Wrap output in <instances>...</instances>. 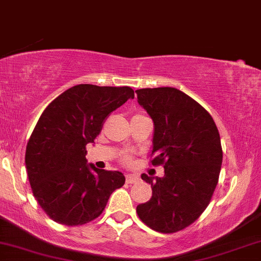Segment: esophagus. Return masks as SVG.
Wrapping results in <instances>:
<instances>
[{
  "instance_id": "34e87169",
  "label": "esophagus",
  "mask_w": 261,
  "mask_h": 261,
  "mask_svg": "<svg viewBox=\"0 0 261 261\" xmlns=\"http://www.w3.org/2000/svg\"><path fill=\"white\" fill-rule=\"evenodd\" d=\"M140 180V176L136 174H127L126 175V182L128 184H134V182H137Z\"/></svg>"
}]
</instances>
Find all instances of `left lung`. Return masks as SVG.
<instances>
[{"label": "left lung", "instance_id": "1", "mask_svg": "<svg viewBox=\"0 0 261 261\" xmlns=\"http://www.w3.org/2000/svg\"><path fill=\"white\" fill-rule=\"evenodd\" d=\"M137 101L153 121L152 160L164 176L141 178L152 197L136 207L149 228L174 233L205 211L222 164V147L214 119L197 101L173 87L137 89Z\"/></svg>", "mask_w": 261, "mask_h": 261}]
</instances>
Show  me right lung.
<instances>
[{
  "instance_id": "1",
  "label": "right lung",
  "mask_w": 261,
  "mask_h": 261,
  "mask_svg": "<svg viewBox=\"0 0 261 261\" xmlns=\"http://www.w3.org/2000/svg\"><path fill=\"white\" fill-rule=\"evenodd\" d=\"M134 97L130 87L77 85L40 115L27 145L25 168L33 195L55 222H91L125 184L121 172L87 163L86 146L94 143L107 116Z\"/></svg>"
}]
</instances>
